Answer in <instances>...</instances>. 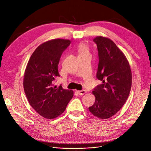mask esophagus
<instances>
[{"instance_id":"obj_1","label":"esophagus","mask_w":151,"mask_h":151,"mask_svg":"<svg viewBox=\"0 0 151 151\" xmlns=\"http://www.w3.org/2000/svg\"><path fill=\"white\" fill-rule=\"evenodd\" d=\"M78 93L79 95H84L85 93H86V90H79V91H78Z\"/></svg>"}]
</instances>
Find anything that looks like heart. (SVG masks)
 I'll return each mask as SVG.
<instances>
[{"mask_svg":"<svg viewBox=\"0 0 151 151\" xmlns=\"http://www.w3.org/2000/svg\"><path fill=\"white\" fill-rule=\"evenodd\" d=\"M78 52L79 55H82L89 53L88 48L84 43H81L78 46Z\"/></svg>","mask_w":151,"mask_h":151,"instance_id":"1","label":"heart"}]
</instances>
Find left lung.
I'll use <instances>...</instances> for the list:
<instances>
[{
  "label": "left lung",
  "mask_w": 151,
  "mask_h": 151,
  "mask_svg": "<svg viewBox=\"0 0 151 151\" xmlns=\"http://www.w3.org/2000/svg\"><path fill=\"white\" fill-rule=\"evenodd\" d=\"M99 64L97 78L102 81L92 91L96 101L88 108L93 116L106 119L115 115L125 103L132 86V72L126 56L111 39L98 36Z\"/></svg>",
  "instance_id": "obj_1"
}]
</instances>
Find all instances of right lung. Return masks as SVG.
<instances>
[{
	"label": "right lung",
	"instance_id": "right-lung-1",
	"mask_svg": "<svg viewBox=\"0 0 151 151\" xmlns=\"http://www.w3.org/2000/svg\"><path fill=\"white\" fill-rule=\"evenodd\" d=\"M68 39H55L40 45L26 65L23 86L32 108L43 118H58L64 112L73 92L53 85L60 76L58 65L63 51L70 45Z\"/></svg>",
	"mask_w": 151,
	"mask_h": 151
}]
</instances>
